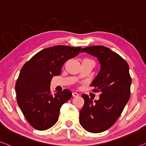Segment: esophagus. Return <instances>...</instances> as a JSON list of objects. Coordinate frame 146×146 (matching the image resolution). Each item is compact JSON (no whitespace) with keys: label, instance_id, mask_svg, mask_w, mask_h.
<instances>
[{"label":"esophagus","instance_id":"34e87169","mask_svg":"<svg viewBox=\"0 0 146 146\" xmlns=\"http://www.w3.org/2000/svg\"><path fill=\"white\" fill-rule=\"evenodd\" d=\"M79 95V93H77V92H74L72 93V96H73V97H77Z\"/></svg>","mask_w":146,"mask_h":146}]
</instances>
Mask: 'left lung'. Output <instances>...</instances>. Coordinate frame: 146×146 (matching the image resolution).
Returning a JSON list of instances; mask_svg holds the SVG:
<instances>
[{
    "label": "left lung",
    "instance_id": "1",
    "mask_svg": "<svg viewBox=\"0 0 146 146\" xmlns=\"http://www.w3.org/2000/svg\"><path fill=\"white\" fill-rule=\"evenodd\" d=\"M80 52L96 57L100 64V70L90 84L96 92L100 90V99L93 101L82 94L84 104L79 115L80 125L86 131L99 133L113 125L129 100V66L119 54L104 46L86 47Z\"/></svg>",
    "mask_w": 146,
    "mask_h": 146
}]
</instances>
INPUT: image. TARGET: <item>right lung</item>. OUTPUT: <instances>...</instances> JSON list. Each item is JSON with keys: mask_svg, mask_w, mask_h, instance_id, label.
<instances>
[{"mask_svg": "<svg viewBox=\"0 0 146 146\" xmlns=\"http://www.w3.org/2000/svg\"><path fill=\"white\" fill-rule=\"evenodd\" d=\"M80 47L58 45L38 52L21 68L16 84L17 102L33 127L38 130L51 128L59 117L60 108L71 98L65 89L51 94L50 82L60 75L66 61L77 56Z\"/></svg>", "mask_w": 146, "mask_h": 146, "instance_id": "right-lung-1", "label": "right lung"}]
</instances>
